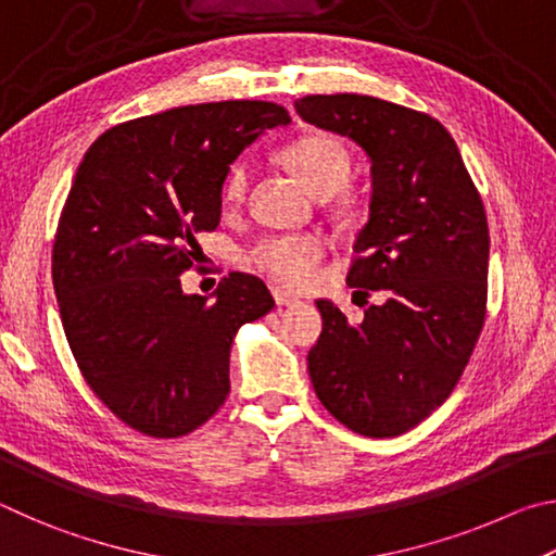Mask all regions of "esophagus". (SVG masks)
I'll use <instances>...</instances> for the list:
<instances>
[{
  "mask_svg": "<svg viewBox=\"0 0 556 556\" xmlns=\"http://www.w3.org/2000/svg\"><path fill=\"white\" fill-rule=\"evenodd\" d=\"M271 296H275L277 306H294V304H299V299L294 294H289V291H285V289H275V291H271Z\"/></svg>",
  "mask_w": 556,
  "mask_h": 556,
  "instance_id": "esophagus-1",
  "label": "esophagus"
}]
</instances>
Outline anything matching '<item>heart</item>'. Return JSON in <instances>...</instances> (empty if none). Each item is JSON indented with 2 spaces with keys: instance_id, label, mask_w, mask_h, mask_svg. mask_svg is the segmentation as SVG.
<instances>
[{
  "instance_id": "1",
  "label": "heart",
  "mask_w": 556,
  "mask_h": 556,
  "mask_svg": "<svg viewBox=\"0 0 556 556\" xmlns=\"http://www.w3.org/2000/svg\"><path fill=\"white\" fill-rule=\"evenodd\" d=\"M281 164L299 178V184L318 199H328L351 176L353 159L348 147L328 135H306L281 149ZM250 184V164H235L225 181V199L230 203L242 201ZM326 252V242L318 235H279L260 242L250 252V262L262 275L275 279L289 289H304L312 285Z\"/></svg>"
}]
</instances>
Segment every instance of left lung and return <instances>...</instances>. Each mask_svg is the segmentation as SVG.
Returning a JSON list of instances; mask_svg holds the SVG:
<instances>
[{"instance_id":"left-lung-1","label":"left lung","mask_w":556,"mask_h":556,"mask_svg":"<svg viewBox=\"0 0 556 556\" xmlns=\"http://www.w3.org/2000/svg\"><path fill=\"white\" fill-rule=\"evenodd\" d=\"M299 117L370 162L368 223L348 285L384 291L348 321L318 299L308 375L324 407L363 437H397L444 404L485 318L488 220L454 137L434 117L370 96H306Z\"/></svg>"}]
</instances>
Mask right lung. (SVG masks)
<instances>
[{
    "label": "right lung",
    "mask_w": 556,
    "mask_h": 556,
    "mask_svg": "<svg viewBox=\"0 0 556 556\" xmlns=\"http://www.w3.org/2000/svg\"><path fill=\"white\" fill-rule=\"evenodd\" d=\"M289 122L262 100L174 108L108 129L75 172L51 265L63 331L90 390L147 437L220 409L235 333L275 306L252 275L230 271L211 296L184 294L181 275L193 235L218 228L230 164Z\"/></svg>",
    "instance_id": "right-lung-1"
}]
</instances>
